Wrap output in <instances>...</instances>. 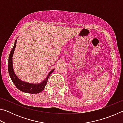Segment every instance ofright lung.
Masks as SVG:
<instances>
[{"mask_svg": "<svg viewBox=\"0 0 123 123\" xmlns=\"http://www.w3.org/2000/svg\"><path fill=\"white\" fill-rule=\"evenodd\" d=\"M17 39L14 42V45L12 49L11 52H10L9 57V62H8V71L10 75V78H11L12 82L15 85L16 87L20 91H21L25 93H31V94H36V93H40L44 89L45 85L47 83L48 79L49 76H50L52 73L53 72L54 69L51 70L49 72V73L46 79L44 80L43 82L39 83L38 84H30V83L26 82L20 80V79L18 78L14 74L13 68V64H12V57L14 53V49L16 48V45Z\"/></svg>", "mask_w": 123, "mask_h": 123, "instance_id": "add662e5", "label": "right lung"}]
</instances>
